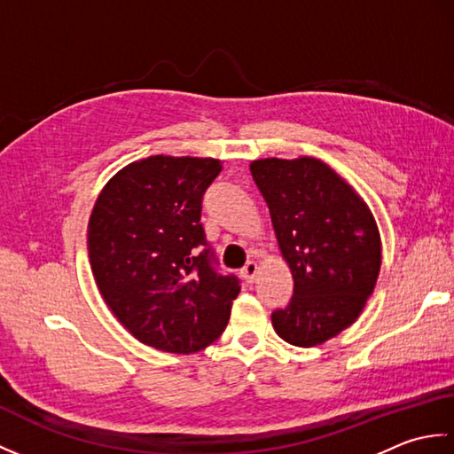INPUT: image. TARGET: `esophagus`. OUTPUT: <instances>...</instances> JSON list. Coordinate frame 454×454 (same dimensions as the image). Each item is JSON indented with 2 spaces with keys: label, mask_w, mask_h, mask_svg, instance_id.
Here are the masks:
<instances>
[{
  "label": "esophagus",
  "mask_w": 454,
  "mask_h": 454,
  "mask_svg": "<svg viewBox=\"0 0 454 454\" xmlns=\"http://www.w3.org/2000/svg\"><path fill=\"white\" fill-rule=\"evenodd\" d=\"M257 275V263L255 262H247L242 269V277L246 278L247 283H254V278Z\"/></svg>",
  "instance_id": "34e87169"
}]
</instances>
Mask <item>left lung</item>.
Here are the masks:
<instances>
[{"label":"left lung","instance_id":"1","mask_svg":"<svg viewBox=\"0 0 454 454\" xmlns=\"http://www.w3.org/2000/svg\"><path fill=\"white\" fill-rule=\"evenodd\" d=\"M293 271L288 306L271 314L286 343L312 347L351 325L374 291L380 236L369 207L320 160L267 158L249 166Z\"/></svg>","mask_w":454,"mask_h":454}]
</instances>
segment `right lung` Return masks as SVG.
<instances>
[{"mask_svg":"<svg viewBox=\"0 0 454 454\" xmlns=\"http://www.w3.org/2000/svg\"><path fill=\"white\" fill-rule=\"evenodd\" d=\"M220 160L150 156L114 176L95 202L88 247L95 283L138 341L195 353L224 332L239 293L220 273L200 224L202 195Z\"/></svg>","mask_w":454,"mask_h":454,"instance_id":"right-lung-1","label":"right lung"}]
</instances>
